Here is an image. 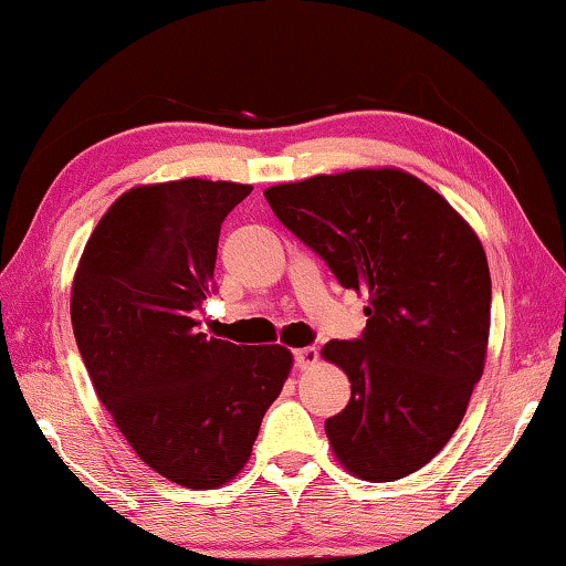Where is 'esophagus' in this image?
Returning <instances> with one entry per match:
<instances>
[{"label":"esophagus","instance_id":"obj_1","mask_svg":"<svg viewBox=\"0 0 566 566\" xmlns=\"http://www.w3.org/2000/svg\"><path fill=\"white\" fill-rule=\"evenodd\" d=\"M319 359V352L314 349V347H302V349H294V367H300V369H306V367H312L314 361Z\"/></svg>","mask_w":566,"mask_h":566}]
</instances>
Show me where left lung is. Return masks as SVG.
I'll return each mask as SVG.
<instances>
[{
	"label": "left lung",
	"instance_id": "left-lung-1",
	"mask_svg": "<svg viewBox=\"0 0 566 566\" xmlns=\"http://www.w3.org/2000/svg\"><path fill=\"white\" fill-rule=\"evenodd\" d=\"M264 197L344 290L369 294L361 339L322 349L352 381L349 405L324 421L334 457L367 482L417 472L452 439L484 371L482 242L439 191L397 167L317 175Z\"/></svg>",
	"mask_w": 566,
	"mask_h": 566
}]
</instances>
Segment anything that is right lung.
Masks as SVG:
<instances>
[{"mask_svg": "<svg viewBox=\"0 0 566 566\" xmlns=\"http://www.w3.org/2000/svg\"><path fill=\"white\" fill-rule=\"evenodd\" d=\"M249 191L197 177L132 187L74 272L72 327L94 391L142 462L187 490L242 472L294 361L282 344L199 332L219 227Z\"/></svg>", "mask_w": 566, "mask_h": 566, "instance_id": "add662e5", "label": "right lung"}]
</instances>
